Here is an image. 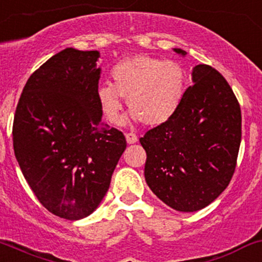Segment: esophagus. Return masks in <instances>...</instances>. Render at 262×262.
I'll use <instances>...</instances> for the list:
<instances>
[{"label":"esophagus","mask_w":262,"mask_h":262,"mask_svg":"<svg viewBox=\"0 0 262 262\" xmlns=\"http://www.w3.org/2000/svg\"><path fill=\"white\" fill-rule=\"evenodd\" d=\"M125 138H126V142H128L129 144H134V143L138 142V137H137V134H134V133H126Z\"/></svg>","instance_id":"34e87169"}]
</instances>
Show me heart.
Returning <instances> with one entry per match:
<instances>
[{
  "label": "heart",
  "instance_id": "1",
  "mask_svg": "<svg viewBox=\"0 0 262 262\" xmlns=\"http://www.w3.org/2000/svg\"><path fill=\"white\" fill-rule=\"evenodd\" d=\"M112 82H101L96 99L105 119L120 125L124 122L123 96L132 108V117L149 126L169 122L178 113L187 92V73L176 61L159 57H128L112 69Z\"/></svg>",
  "mask_w": 262,
  "mask_h": 262
}]
</instances>
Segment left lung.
Returning <instances> with one entry per match:
<instances>
[{
  "label": "left lung",
  "instance_id": "1",
  "mask_svg": "<svg viewBox=\"0 0 262 262\" xmlns=\"http://www.w3.org/2000/svg\"><path fill=\"white\" fill-rule=\"evenodd\" d=\"M192 81L177 114L139 139L147 152L145 182L181 212L202 210L225 191L241 143L240 104L226 79L201 64L192 70Z\"/></svg>",
  "mask_w": 262,
  "mask_h": 262
}]
</instances>
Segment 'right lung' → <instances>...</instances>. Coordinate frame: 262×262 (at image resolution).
<instances>
[{
	"label": "right lung",
	"instance_id": "1",
	"mask_svg": "<svg viewBox=\"0 0 262 262\" xmlns=\"http://www.w3.org/2000/svg\"><path fill=\"white\" fill-rule=\"evenodd\" d=\"M99 56L68 48L50 57L27 80L13 119L25 180L46 210L70 221L96 210L126 148L122 132L101 124Z\"/></svg>",
	"mask_w": 262,
	"mask_h": 262
}]
</instances>
